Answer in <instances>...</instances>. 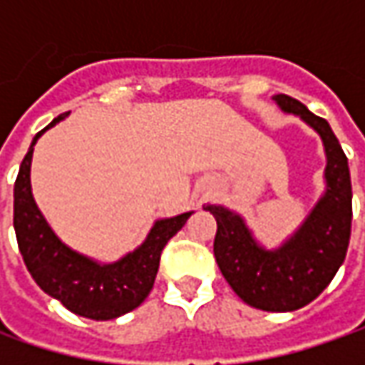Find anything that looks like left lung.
Returning <instances> with one entry per match:
<instances>
[{"mask_svg": "<svg viewBox=\"0 0 365 365\" xmlns=\"http://www.w3.org/2000/svg\"><path fill=\"white\" fill-rule=\"evenodd\" d=\"M274 101L321 135L327 154L325 195L278 250H264L237 213L221 205L205 209L217 221L213 252L233 292L250 307L288 313L315 301L344 264L351 235V178L347 156L327 120L288 95H274Z\"/></svg>", "mask_w": 365, "mask_h": 365, "instance_id": "obj_1", "label": "left lung"}]
</instances>
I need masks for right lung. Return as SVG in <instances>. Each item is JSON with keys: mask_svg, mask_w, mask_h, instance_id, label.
<instances>
[{"mask_svg": "<svg viewBox=\"0 0 365 365\" xmlns=\"http://www.w3.org/2000/svg\"><path fill=\"white\" fill-rule=\"evenodd\" d=\"M64 115L54 118L50 125L36 133L21 160L14 185V230L24 264L38 287L75 315L109 321L146 301L158 274L164 245L182 230L192 211L156 221L146 242L113 264H99L64 245L36 207L30 185L34 144L48 128L64 120Z\"/></svg>", "mask_w": 365, "mask_h": 365, "instance_id": "add662e5", "label": "right lung"}]
</instances>
